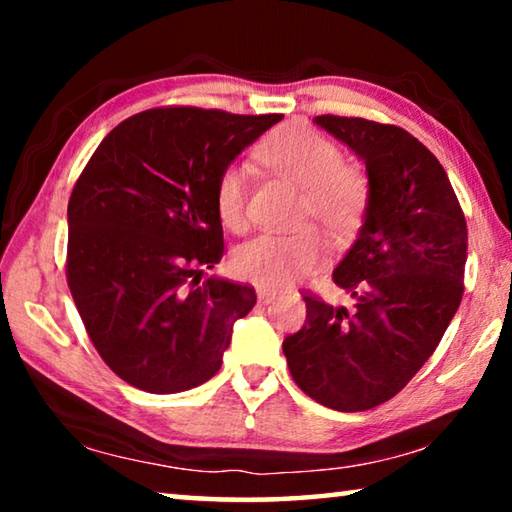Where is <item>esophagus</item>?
<instances>
[{
    "mask_svg": "<svg viewBox=\"0 0 512 512\" xmlns=\"http://www.w3.org/2000/svg\"><path fill=\"white\" fill-rule=\"evenodd\" d=\"M257 298H259V302H264V305H268V302H273L277 298V293L275 291H268V289H259L257 291Z\"/></svg>",
    "mask_w": 512,
    "mask_h": 512,
    "instance_id": "obj_1",
    "label": "esophagus"
}]
</instances>
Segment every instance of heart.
Segmentation results:
<instances>
[{"mask_svg":"<svg viewBox=\"0 0 512 512\" xmlns=\"http://www.w3.org/2000/svg\"><path fill=\"white\" fill-rule=\"evenodd\" d=\"M257 158L291 178L302 189L298 223L316 221L329 237L341 241L359 228L370 187L359 169L343 164L339 144L307 124H284L259 144ZM214 203L225 228L241 232L248 214V171L232 162L214 185ZM327 248L314 228L289 235L264 232L232 253V271L264 289H282L325 262Z\"/></svg>","mask_w":512,"mask_h":512,"instance_id":"obj_1","label":"heart"}]
</instances>
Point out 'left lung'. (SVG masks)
Listing matches in <instances>:
<instances>
[{
	"instance_id": "left-lung-1",
	"label": "left lung",
	"mask_w": 512,
	"mask_h": 512,
	"mask_svg": "<svg viewBox=\"0 0 512 512\" xmlns=\"http://www.w3.org/2000/svg\"><path fill=\"white\" fill-rule=\"evenodd\" d=\"M314 121L366 164L370 198L357 241L334 268L352 305L305 296V325L282 350L311 400L368 411L409 384L461 305L465 214L443 164L404 128L336 115Z\"/></svg>"
}]
</instances>
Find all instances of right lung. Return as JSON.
Masks as SVG:
<instances>
[{
	"label": "right lung",
	"instance_id": "1",
	"mask_svg": "<svg viewBox=\"0 0 512 512\" xmlns=\"http://www.w3.org/2000/svg\"><path fill=\"white\" fill-rule=\"evenodd\" d=\"M282 115L151 108L103 137L67 205V284L106 366L140 391L214 377L255 289L207 277L223 257L219 173Z\"/></svg>",
	"mask_w": 512,
	"mask_h": 512
}]
</instances>
